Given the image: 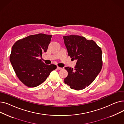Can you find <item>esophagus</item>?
Returning <instances> with one entry per match:
<instances>
[{"mask_svg": "<svg viewBox=\"0 0 124 124\" xmlns=\"http://www.w3.org/2000/svg\"><path fill=\"white\" fill-rule=\"evenodd\" d=\"M57 69L58 70H61V69H62V68H61V67H58V66H57Z\"/></svg>", "mask_w": 124, "mask_h": 124, "instance_id": "34e87169", "label": "esophagus"}]
</instances>
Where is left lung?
<instances>
[{"label":"left lung","mask_w":124,"mask_h":124,"mask_svg":"<svg viewBox=\"0 0 124 124\" xmlns=\"http://www.w3.org/2000/svg\"><path fill=\"white\" fill-rule=\"evenodd\" d=\"M63 39L68 55L77 60L74 69L65 68L68 76L64 82L72 89H83L94 80L102 68L101 48L94 41L84 37L70 35L64 36Z\"/></svg>","instance_id":"obj_1"}]
</instances>
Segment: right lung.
<instances>
[{
	"mask_svg": "<svg viewBox=\"0 0 124 124\" xmlns=\"http://www.w3.org/2000/svg\"><path fill=\"white\" fill-rule=\"evenodd\" d=\"M51 38L44 34L32 35L13 45L10 61L18 78L28 87L40 85L57 68L55 65H46L38 58L47 52Z\"/></svg>",
	"mask_w": 124,
	"mask_h": 124,
	"instance_id": "1",
	"label": "right lung"
}]
</instances>
